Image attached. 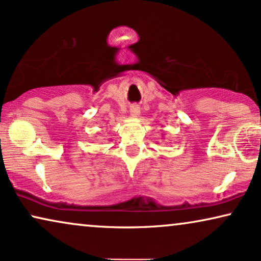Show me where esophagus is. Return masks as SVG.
Masks as SVG:
<instances>
[{
  "mask_svg": "<svg viewBox=\"0 0 261 261\" xmlns=\"http://www.w3.org/2000/svg\"><path fill=\"white\" fill-rule=\"evenodd\" d=\"M130 115L133 117H138L139 115H140V108H139V106L137 105H133L130 106Z\"/></svg>",
  "mask_w": 261,
  "mask_h": 261,
  "instance_id": "1",
  "label": "esophagus"
}]
</instances>
